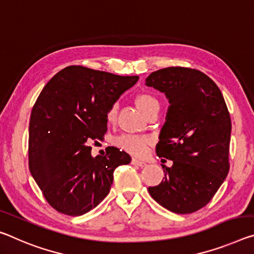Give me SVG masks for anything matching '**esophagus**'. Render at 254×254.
I'll return each instance as SVG.
<instances>
[{"label": "esophagus", "instance_id": "esophagus-1", "mask_svg": "<svg viewBox=\"0 0 254 254\" xmlns=\"http://www.w3.org/2000/svg\"><path fill=\"white\" fill-rule=\"evenodd\" d=\"M132 165H134V166H140V167H143L146 166L147 163L143 162V160H140L138 158H132Z\"/></svg>", "mask_w": 254, "mask_h": 254}]
</instances>
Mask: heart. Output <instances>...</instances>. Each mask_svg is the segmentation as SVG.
I'll return each mask as SVG.
<instances>
[{"mask_svg":"<svg viewBox=\"0 0 254 254\" xmlns=\"http://www.w3.org/2000/svg\"><path fill=\"white\" fill-rule=\"evenodd\" d=\"M135 103L140 110L142 111L144 115H146L151 108L159 105L158 100H157L154 96L150 94L138 95L135 98ZM116 114H118V104H113V105H111V107L108 108L106 112L107 122L114 123L116 120ZM115 143L116 146L120 147L121 149H123V150L130 152L132 155L142 156L148 151L149 139L146 138V136L126 134L116 139Z\"/></svg>","mask_w":254,"mask_h":254,"instance_id":"1","label":"heart"}]
</instances>
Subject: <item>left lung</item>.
<instances>
[{
	"mask_svg": "<svg viewBox=\"0 0 254 254\" xmlns=\"http://www.w3.org/2000/svg\"><path fill=\"white\" fill-rule=\"evenodd\" d=\"M146 86L164 92L170 106L156 152L173 160L148 191L175 214H191L212 199L226 179L232 122L217 84L202 72L172 66L152 72ZM165 160V159H162Z\"/></svg>",
	"mask_w": 254,
	"mask_h": 254,
	"instance_id": "obj_1",
	"label": "left lung"
}]
</instances>
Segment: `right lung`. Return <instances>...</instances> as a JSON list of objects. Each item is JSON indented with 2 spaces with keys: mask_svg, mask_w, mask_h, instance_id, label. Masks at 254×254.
<instances>
[{
  "mask_svg": "<svg viewBox=\"0 0 254 254\" xmlns=\"http://www.w3.org/2000/svg\"><path fill=\"white\" fill-rule=\"evenodd\" d=\"M138 79L71 65L43 88L30 115L29 170L55 210L90 211L110 192L115 168L131 162L116 147L92 157L88 142L103 138L107 110Z\"/></svg>",
  "mask_w": 254,
  "mask_h": 254,
  "instance_id": "1",
  "label": "right lung"
}]
</instances>
